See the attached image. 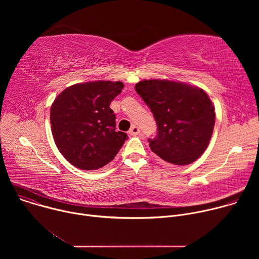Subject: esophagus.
Returning a JSON list of instances; mask_svg holds the SVG:
<instances>
[{"instance_id": "1", "label": "esophagus", "mask_w": 259, "mask_h": 259, "mask_svg": "<svg viewBox=\"0 0 259 259\" xmlns=\"http://www.w3.org/2000/svg\"><path fill=\"white\" fill-rule=\"evenodd\" d=\"M139 132H140V129H139V127L136 126V125H133V126L130 128V130H129L130 135H133V136H136Z\"/></svg>"}]
</instances>
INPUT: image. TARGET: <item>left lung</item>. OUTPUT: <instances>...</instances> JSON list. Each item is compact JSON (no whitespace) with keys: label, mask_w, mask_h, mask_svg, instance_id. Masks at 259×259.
<instances>
[{"label":"left lung","mask_w":259,"mask_h":259,"mask_svg":"<svg viewBox=\"0 0 259 259\" xmlns=\"http://www.w3.org/2000/svg\"><path fill=\"white\" fill-rule=\"evenodd\" d=\"M137 94L157 122L150 147L162 160L178 166L194 163L206 151L214 124V106L207 93L196 86L169 80H144Z\"/></svg>","instance_id":"left-lung-1"}]
</instances>
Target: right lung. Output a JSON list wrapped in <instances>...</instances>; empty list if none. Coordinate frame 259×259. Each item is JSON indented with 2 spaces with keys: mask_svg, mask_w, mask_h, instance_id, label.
I'll return each mask as SVG.
<instances>
[{
  "mask_svg": "<svg viewBox=\"0 0 259 259\" xmlns=\"http://www.w3.org/2000/svg\"><path fill=\"white\" fill-rule=\"evenodd\" d=\"M122 82L96 81L75 84L54 100L50 123L62 156L82 170H97L113 161L128 138L116 131V116L109 107Z\"/></svg>",
  "mask_w": 259,
  "mask_h": 259,
  "instance_id": "add662e5",
  "label": "right lung"
}]
</instances>
